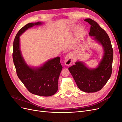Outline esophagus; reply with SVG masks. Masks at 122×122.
Here are the masks:
<instances>
[{
  "label": "esophagus",
  "instance_id": "obj_1",
  "mask_svg": "<svg viewBox=\"0 0 122 122\" xmlns=\"http://www.w3.org/2000/svg\"><path fill=\"white\" fill-rule=\"evenodd\" d=\"M65 65L67 66H69L72 62V55L71 54H68L66 55L65 60Z\"/></svg>",
  "mask_w": 122,
  "mask_h": 122
}]
</instances>
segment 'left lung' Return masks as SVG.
<instances>
[{"mask_svg":"<svg viewBox=\"0 0 122 122\" xmlns=\"http://www.w3.org/2000/svg\"><path fill=\"white\" fill-rule=\"evenodd\" d=\"M85 21L91 25L89 35L100 43L104 49L102 60L96 69L86 67L83 62L77 61L69 68L77 86L86 93H94L101 90L110 78L112 73L113 49L109 36L99 25L91 19Z\"/></svg>","mask_w":122,"mask_h":122,"instance_id":"obj_1","label":"left lung"}]
</instances>
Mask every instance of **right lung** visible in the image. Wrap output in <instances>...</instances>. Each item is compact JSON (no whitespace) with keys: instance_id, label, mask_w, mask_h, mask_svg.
<instances>
[{"instance_id":"add662e5","label":"right lung","mask_w":122,"mask_h":122,"mask_svg":"<svg viewBox=\"0 0 122 122\" xmlns=\"http://www.w3.org/2000/svg\"><path fill=\"white\" fill-rule=\"evenodd\" d=\"M42 24L41 22L25 25L18 32L13 43V59L16 73L30 93L41 96L53 95L58 90V80L62 68L60 57L49 60L42 67L31 68L22 56L20 49V36L29 28Z\"/></svg>"}]
</instances>
